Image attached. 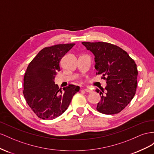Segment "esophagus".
<instances>
[{
    "mask_svg": "<svg viewBox=\"0 0 154 154\" xmlns=\"http://www.w3.org/2000/svg\"><path fill=\"white\" fill-rule=\"evenodd\" d=\"M85 91H86V92H89V93H91V92L93 91H92V90L89 88H86L85 89Z\"/></svg>",
    "mask_w": 154,
    "mask_h": 154,
    "instance_id": "esophagus-1",
    "label": "esophagus"
}]
</instances>
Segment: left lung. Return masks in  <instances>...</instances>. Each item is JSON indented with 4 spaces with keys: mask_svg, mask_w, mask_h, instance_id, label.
<instances>
[{
    "mask_svg": "<svg viewBox=\"0 0 154 154\" xmlns=\"http://www.w3.org/2000/svg\"><path fill=\"white\" fill-rule=\"evenodd\" d=\"M95 56L97 74L106 81V86L96 89L101 95L97 109L104 114L119 113L128 105L137 88V68L135 61L122 48L108 42H82Z\"/></svg>",
    "mask_w": 154,
    "mask_h": 154,
    "instance_id": "left-lung-1",
    "label": "left lung"
}]
</instances>
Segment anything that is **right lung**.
<instances>
[{
  "instance_id": "right-lung-1",
  "label": "right lung",
  "mask_w": 154,
  "mask_h": 154,
  "mask_svg": "<svg viewBox=\"0 0 154 154\" xmlns=\"http://www.w3.org/2000/svg\"><path fill=\"white\" fill-rule=\"evenodd\" d=\"M75 44L57 45L43 48L26 69L24 77V98L29 106L41 119L51 120L66 110L73 96L80 87L70 85L59 89L55 84L60 62Z\"/></svg>"
}]
</instances>
